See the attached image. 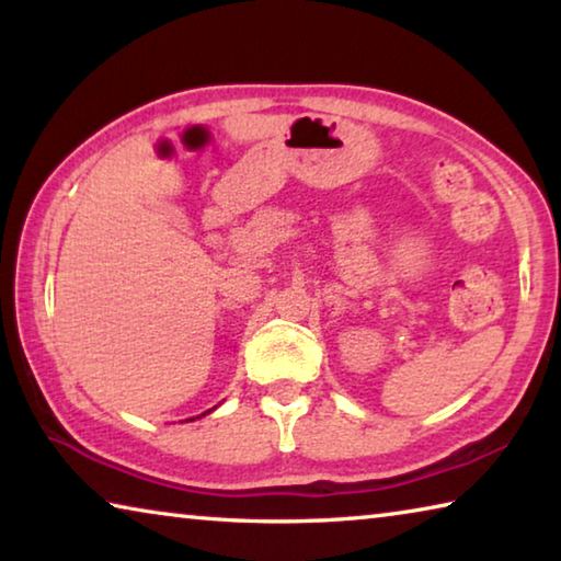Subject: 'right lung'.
Masks as SVG:
<instances>
[{"instance_id":"right-lung-1","label":"right lung","mask_w":561,"mask_h":561,"mask_svg":"<svg viewBox=\"0 0 561 561\" xmlns=\"http://www.w3.org/2000/svg\"><path fill=\"white\" fill-rule=\"evenodd\" d=\"M210 411H213V408H210ZM210 411H207V413H210ZM205 415V413H203ZM190 421H195V417H190Z\"/></svg>"}]
</instances>
